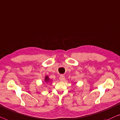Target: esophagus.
I'll return each mask as SVG.
<instances>
[{"label": "esophagus", "instance_id": "obj_1", "mask_svg": "<svg viewBox=\"0 0 120 120\" xmlns=\"http://www.w3.org/2000/svg\"><path fill=\"white\" fill-rule=\"evenodd\" d=\"M65 76H64V75H60V76L59 77V79L60 81H64V80H65Z\"/></svg>", "mask_w": 120, "mask_h": 120}]
</instances>
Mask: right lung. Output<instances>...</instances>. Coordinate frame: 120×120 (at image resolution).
Returning <instances> with one entry per match:
<instances>
[{
    "instance_id": "right-lung-1",
    "label": "right lung",
    "mask_w": 120,
    "mask_h": 120,
    "mask_svg": "<svg viewBox=\"0 0 120 120\" xmlns=\"http://www.w3.org/2000/svg\"><path fill=\"white\" fill-rule=\"evenodd\" d=\"M45 80H48V77H45Z\"/></svg>"
}]
</instances>
